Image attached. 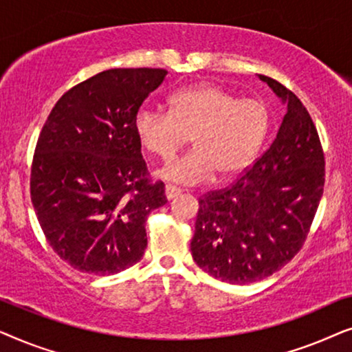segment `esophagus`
<instances>
[{
	"mask_svg": "<svg viewBox=\"0 0 352 352\" xmlns=\"http://www.w3.org/2000/svg\"><path fill=\"white\" fill-rule=\"evenodd\" d=\"M181 192H182V189H179V187H176V186H171V184L165 186V195H166L168 200H173L175 197L179 195Z\"/></svg>",
	"mask_w": 352,
	"mask_h": 352,
	"instance_id": "obj_1",
	"label": "esophagus"
}]
</instances>
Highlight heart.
Segmentation results:
<instances>
[{
    "instance_id": "b5f03b06",
    "label": "heart",
    "mask_w": 352,
    "mask_h": 352,
    "mask_svg": "<svg viewBox=\"0 0 352 352\" xmlns=\"http://www.w3.org/2000/svg\"><path fill=\"white\" fill-rule=\"evenodd\" d=\"M134 133L148 153L168 160L184 147L194 148L157 171L166 181L199 184L216 173L229 179L252 165L271 128L266 104L240 99L214 85L176 91L168 112L142 107L134 117Z\"/></svg>"
}]
</instances>
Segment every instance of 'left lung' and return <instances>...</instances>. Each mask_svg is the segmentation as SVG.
Instances as JSON below:
<instances>
[{
  "label": "left lung",
  "instance_id": "1",
  "mask_svg": "<svg viewBox=\"0 0 352 352\" xmlns=\"http://www.w3.org/2000/svg\"><path fill=\"white\" fill-rule=\"evenodd\" d=\"M287 104L271 147L232 186L199 199L190 242L197 266L245 285L300 252L324 194L325 158L309 112L290 89L258 75Z\"/></svg>",
  "mask_w": 352,
  "mask_h": 352
}]
</instances>
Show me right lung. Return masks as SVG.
Returning <instances> with one entry per match:
<instances>
[{
	"label": "right lung",
	"instance_id": "add662e5",
	"mask_svg": "<svg viewBox=\"0 0 352 352\" xmlns=\"http://www.w3.org/2000/svg\"><path fill=\"white\" fill-rule=\"evenodd\" d=\"M163 69H110L57 100L38 138L30 195L47 243L80 272L112 276L147 247L146 221L166 204L148 179L134 117Z\"/></svg>",
	"mask_w": 352,
	"mask_h": 352
}]
</instances>
